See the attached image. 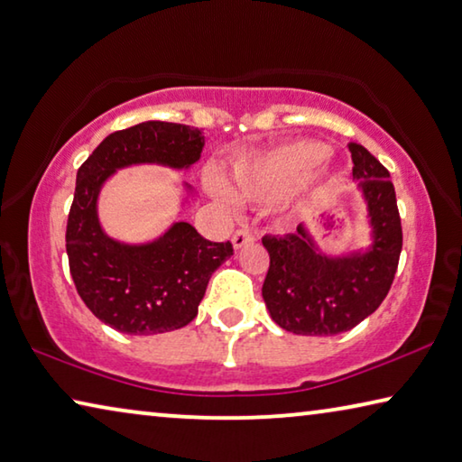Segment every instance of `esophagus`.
<instances>
[{"label":"esophagus","mask_w":462,"mask_h":462,"mask_svg":"<svg viewBox=\"0 0 462 462\" xmlns=\"http://www.w3.org/2000/svg\"><path fill=\"white\" fill-rule=\"evenodd\" d=\"M254 240V234L251 232V230H246V228H243V230H236L234 232V236H232V245H234V248H243V246H246V245H251Z\"/></svg>","instance_id":"esophagus-1"}]
</instances>
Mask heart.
I'll return each instance as SVG.
<instances>
[{"mask_svg": "<svg viewBox=\"0 0 462 462\" xmlns=\"http://www.w3.org/2000/svg\"><path fill=\"white\" fill-rule=\"evenodd\" d=\"M328 156L319 142H291L234 164L230 180L234 191L248 201L273 203L302 185L304 179ZM228 201V195L222 193Z\"/></svg>", "mask_w": 462, "mask_h": 462, "instance_id": "heart-1", "label": "heart"}]
</instances>
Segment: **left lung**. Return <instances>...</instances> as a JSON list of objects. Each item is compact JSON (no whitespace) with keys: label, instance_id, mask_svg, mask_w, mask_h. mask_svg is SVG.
<instances>
[{"label":"left lung","instance_id":"left-lung-1","mask_svg":"<svg viewBox=\"0 0 462 462\" xmlns=\"http://www.w3.org/2000/svg\"><path fill=\"white\" fill-rule=\"evenodd\" d=\"M365 205L370 243L331 254L309 224L294 234L265 236L269 271L263 300L271 319L296 335H339L370 317L391 290L402 248L397 197L386 168L360 143H347Z\"/></svg>","mask_w":462,"mask_h":462}]
</instances>
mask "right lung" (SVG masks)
I'll return each instance as SVG.
<instances>
[{"mask_svg": "<svg viewBox=\"0 0 462 462\" xmlns=\"http://www.w3.org/2000/svg\"><path fill=\"white\" fill-rule=\"evenodd\" d=\"M203 145L191 125L143 121L102 139L79 166L65 232L69 271L84 304L115 331L158 335L189 325L211 273L232 257L230 243H209L189 222L145 243L113 238L100 224V191L113 174L143 164L189 171ZM193 201V187L182 182L180 205Z\"/></svg>", "mask_w": 462, "mask_h": 462, "instance_id": "right-lung-1", "label": "right lung"}]
</instances>
